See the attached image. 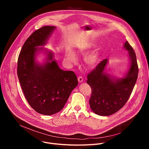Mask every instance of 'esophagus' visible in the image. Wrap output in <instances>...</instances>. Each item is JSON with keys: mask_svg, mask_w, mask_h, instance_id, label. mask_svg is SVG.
<instances>
[{"mask_svg": "<svg viewBox=\"0 0 149 149\" xmlns=\"http://www.w3.org/2000/svg\"><path fill=\"white\" fill-rule=\"evenodd\" d=\"M78 82H82L83 81V78H82V77L79 76V77H78Z\"/></svg>", "mask_w": 149, "mask_h": 149, "instance_id": "obj_1", "label": "esophagus"}]
</instances>
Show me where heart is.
<instances>
[{"label": "heart", "mask_w": 149, "mask_h": 149, "mask_svg": "<svg viewBox=\"0 0 149 149\" xmlns=\"http://www.w3.org/2000/svg\"><path fill=\"white\" fill-rule=\"evenodd\" d=\"M87 49H81L79 51V53L81 54H85L86 52ZM100 52L98 50H96L88 55H87L86 58H85V61L87 63V64L90 66H94L98 62V61L100 59ZM65 59L67 61H68L70 63H76L77 61V58L74 52H73L72 50H68L66 51L65 53Z\"/></svg>", "instance_id": "b5f03b06"}]
</instances>
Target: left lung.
<instances>
[{"mask_svg":"<svg viewBox=\"0 0 149 149\" xmlns=\"http://www.w3.org/2000/svg\"><path fill=\"white\" fill-rule=\"evenodd\" d=\"M124 48L129 51L130 68L123 78L116 79L104 72L108 59H105L87 75V82L91 88L89 100L92 111L99 116L111 115L121 109L128 101L136 82L139 68L136 53L126 41Z\"/></svg>","mask_w":149,"mask_h":149,"instance_id":"8db88e82","label":"left lung"}]
</instances>
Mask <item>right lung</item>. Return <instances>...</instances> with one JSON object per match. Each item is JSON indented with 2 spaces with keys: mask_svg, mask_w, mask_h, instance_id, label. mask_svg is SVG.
<instances>
[{
  "mask_svg": "<svg viewBox=\"0 0 149 149\" xmlns=\"http://www.w3.org/2000/svg\"><path fill=\"white\" fill-rule=\"evenodd\" d=\"M55 26H45L33 32L21 49L17 74L25 97L31 107L39 114L52 115L64 107L72 91L77 86L76 75L59 68L54 54L47 52L44 65L35 62L36 52L44 48Z\"/></svg>",
  "mask_w": 149,
  "mask_h": 149,
  "instance_id": "1",
  "label": "right lung"
}]
</instances>
